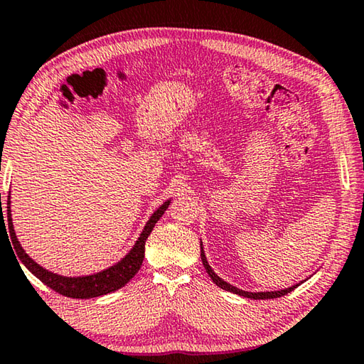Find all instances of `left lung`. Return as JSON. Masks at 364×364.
I'll return each mask as SVG.
<instances>
[{"mask_svg": "<svg viewBox=\"0 0 364 364\" xmlns=\"http://www.w3.org/2000/svg\"><path fill=\"white\" fill-rule=\"evenodd\" d=\"M200 258H202V264H204V268L207 271V274L210 276V279L217 284L218 287L225 289V291L228 292H232V294H237L241 295V297H247V299H254V300H264V299H278V297H282V295H286L289 292H292L295 287H297L299 284H295L292 287H287V289H281V291H273V292H247V291H242V289H237L234 287L232 284H228L226 281H223L220 278L218 274H215V271L212 269L210 264H208L207 258H205V252H204V247H202V241H200Z\"/></svg>", "mask_w": 364, "mask_h": 364, "instance_id": "1", "label": "left lung"}]
</instances>
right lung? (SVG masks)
<instances>
[{"mask_svg":"<svg viewBox=\"0 0 364 364\" xmlns=\"http://www.w3.org/2000/svg\"><path fill=\"white\" fill-rule=\"evenodd\" d=\"M0 202H1V197H0ZM168 205H170V200L164 202V204L151 215V218L147 220L143 232L139 234L138 241L134 242L132 250L128 252L120 262H117L107 269L100 271V273L88 274V276H75V278H72V276H60L58 273H53V271H48L46 268L40 267L38 263L32 260V258L26 254V250L22 249L21 242L17 241V236L14 232V225H12L11 196H8V228H9L8 232L11 236V242L14 245V252L17 258L26 264V268L30 271V273L35 274L41 282H45L48 287H51L53 291L59 292L60 295H65V297L93 299V297H100V295H106V294L119 291L120 287L125 286L127 282L138 273L141 268V263L144 260V247H146L147 237H149L154 226H156L160 217L165 213V210H167ZM0 220L3 223L4 217H1Z\"/></svg>","mask_w":364,"mask_h":364,"instance_id":"add662e5","label":"right lung"}]
</instances>
